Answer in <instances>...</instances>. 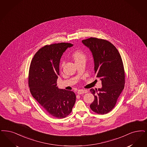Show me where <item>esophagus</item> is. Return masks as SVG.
Instances as JSON below:
<instances>
[{"label":"esophagus","mask_w":147,"mask_h":147,"mask_svg":"<svg viewBox=\"0 0 147 147\" xmlns=\"http://www.w3.org/2000/svg\"><path fill=\"white\" fill-rule=\"evenodd\" d=\"M87 92H88V90H82H82H79L77 91V93L79 94H85V93H87Z\"/></svg>","instance_id":"34e87169"}]
</instances>
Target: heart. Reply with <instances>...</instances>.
<instances>
[{
  "instance_id": "b5f03b06",
  "label": "heart",
  "mask_w": 147,
  "mask_h": 147,
  "mask_svg": "<svg viewBox=\"0 0 147 147\" xmlns=\"http://www.w3.org/2000/svg\"><path fill=\"white\" fill-rule=\"evenodd\" d=\"M72 57L74 59L76 63L78 62H80V61H85L86 58V55L82 51H79V50L76 51L75 52H74L72 55ZM64 64H65L64 62H62L61 63V67H62L63 66Z\"/></svg>"
}]
</instances>
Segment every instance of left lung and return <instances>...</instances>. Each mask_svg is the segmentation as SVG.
<instances>
[{"instance_id":"1","label":"left lung","mask_w":147,"mask_h":147,"mask_svg":"<svg viewBox=\"0 0 147 147\" xmlns=\"http://www.w3.org/2000/svg\"><path fill=\"white\" fill-rule=\"evenodd\" d=\"M89 48L94 60V73L102 81V87L90 91L94 100L90 105L92 111L105 114L111 111L124 88L125 71L121 56L109 41L96 38L82 40Z\"/></svg>"}]
</instances>
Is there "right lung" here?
<instances>
[{"label": "right lung", "mask_w": 147, "mask_h": 147, "mask_svg": "<svg viewBox=\"0 0 147 147\" xmlns=\"http://www.w3.org/2000/svg\"><path fill=\"white\" fill-rule=\"evenodd\" d=\"M70 43L45 45L35 53L30 65L28 84L32 96L45 112L53 117L62 119L71 113L76 96L73 91L59 89L57 80L59 62Z\"/></svg>", "instance_id": "add662e5"}]
</instances>
